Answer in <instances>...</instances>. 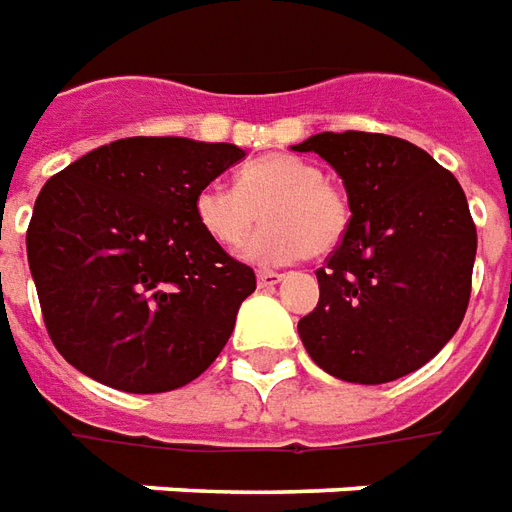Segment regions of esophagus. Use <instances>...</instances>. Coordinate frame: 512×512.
I'll list each match as a JSON object with an SVG mask.
<instances>
[{"mask_svg": "<svg viewBox=\"0 0 512 512\" xmlns=\"http://www.w3.org/2000/svg\"><path fill=\"white\" fill-rule=\"evenodd\" d=\"M256 278H259L261 289H272V286H278V283L283 281L281 272H275V270H259L256 272Z\"/></svg>", "mask_w": 512, "mask_h": 512, "instance_id": "1", "label": "esophagus"}]
</instances>
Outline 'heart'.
<instances>
[{"instance_id":"1","label":"heart","mask_w":512,"mask_h":512,"mask_svg":"<svg viewBox=\"0 0 512 512\" xmlns=\"http://www.w3.org/2000/svg\"><path fill=\"white\" fill-rule=\"evenodd\" d=\"M267 226L245 242L242 256L283 264L300 256L324 259L349 229V201L324 179V171L297 155H264L242 166L237 188L210 182L196 193V218L220 248H237L256 220Z\"/></svg>"}]
</instances>
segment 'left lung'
Returning <instances> with one entry per match:
<instances>
[{
  "instance_id": "1",
  "label": "left lung",
  "mask_w": 512,
  "mask_h": 512,
  "mask_svg": "<svg viewBox=\"0 0 512 512\" xmlns=\"http://www.w3.org/2000/svg\"><path fill=\"white\" fill-rule=\"evenodd\" d=\"M343 179L349 229L316 270L319 302L297 333L327 374L384 384L423 368L464 322L477 231L458 179L384 133H316L294 144Z\"/></svg>"
}]
</instances>
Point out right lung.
<instances>
[{
    "label": "right lung",
    "instance_id": "obj_1",
    "mask_svg": "<svg viewBox=\"0 0 512 512\" xmlns=\"http://www.w3.org/2000/svg\"><path fill=\"white\" fill-rule=\"evenodd\" d=\"M242 158L234 144L119 138L43 185L26 256L73 368L122 393H169L215 363L256 275L201 229L196 193Z\"/></svg>",
    "mask_w": 512,
    "mask_h": 512
}]
</instances>
